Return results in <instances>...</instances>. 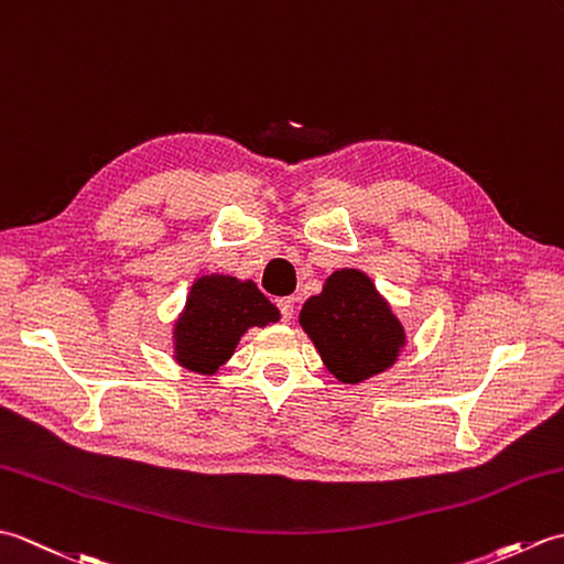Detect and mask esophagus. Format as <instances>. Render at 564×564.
<instances>
[{
	"label": "esophagus",
	"mask_w": 564,
	"mask_h": 564,
	"mask_svg": "<svg viewBox=\"0 0 564 564\" xmlns=\"http://www.w3.org/2000/svg\"><path fill=\"white\" fill-rule=\"evenodd\" d=\"M275 305H279V310H281V317L289 322L291 317H293V310H295V297H279V301H275Z\"/></svg>",
	"instance_id": "esophagus-1"
}]
</instances>
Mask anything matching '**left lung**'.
Returning <instances> with one entry per match:
<instances>
[{
	"label": "left lung",
	"mask_w": 564,
	"mask_h": 564,
	"mask_svg": "<svg viewBox=\"0 0 564 564\" xmlns=\"http://www.w3.org/2000/svg\"><path fill=\"white\" fill-rule=\"evenodd\" d=\"M297 319L322 364L346 386L386 373L406 346L402 322L370 275L358 269L327 275L322 293L307 297Z\"/></svg>",
	"instance_id": "obj_1"
}]
</instances>
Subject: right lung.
<instances>
[{
	"mask_svg": "<svg viewBox=\"0 0 564 564\" xmlns=\"http://www.w3.org/2000/svg\"><path fill=\"white\" fill-rule=\"evenodd\" d=\"M281 313L254 281L208 273L194 281L172 332L174 361L200 376L218 373L251 327L279 322Z\"/></svg>",
	"mask_w": 564,
	"mask_h": 564,
	"instance_id": "obj_1",
	"label": "right lung"
}]
</instances>
